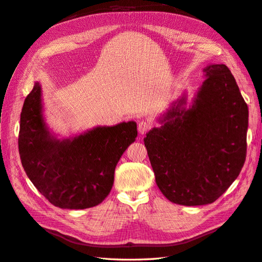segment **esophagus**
Segmentation results:
<instances>
[{
	"mask_svg": "<svg viewBox=\"0 0 262 262\" xmlns=\"http://www.w3.org/2000/svg\"><path fill=\"white\" fill-rule=\"evenodd\" d=\"M150 128H152V124H150V123L147 122V121H141V122L139 123V125H138L139 133L142 134V136H143V134H145Z\"/></svg>",
	"mask_w": 262,
	"mask_h": 262,
	"instance_id": "1",
	"label": "esophagus"
}]
</instances>
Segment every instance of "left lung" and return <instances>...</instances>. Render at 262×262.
I'll return each mask as SVG.
<instances>
[{
    "mask_svg": "<svg viewBox=\"0 0 262 262\" xmlns=\"http://www.w3.org/2000/svg\"><path fill=\"white\" fill-rule=\"evenodd\" d=\"M203 72L207 80L189 109L184 95L144 138L157 187L188 207L217 200L238 177L247 152L248 106L233 74L225 64Z\"/></svg>",
    "mask_w": 262,
    "mask_h": 262,
    "instance_id": "left-lung-1",
    "label": "left lung"
}]
</instances>
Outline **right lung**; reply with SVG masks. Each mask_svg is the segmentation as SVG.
<instances>
[{"label": "right lung", "instance_id": "1", "mask_svg": "<svg viewBox=\"0 0 262 262\" xmlns=\"http://www.w3.org/2000/svg\"><path fill=\"white\" fill-rule=\"evenodd\" d=\"M137 137V123L129 121L55 139L45 122L36 82L21 109L18 150L24 170L47 200L61 209L82 210L105 200L116 166Z\"/></svg>", "mask_w": 262, "mask_h": 262}]
</instances>
